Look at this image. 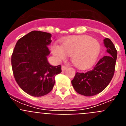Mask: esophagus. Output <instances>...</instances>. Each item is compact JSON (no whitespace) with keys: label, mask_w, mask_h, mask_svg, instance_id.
<instances>
[{"label":"esophagus","mask_w":126,"mask_h":126,"mask_svg":"<svg viewBox=\"0 0 126 126\" xmlns=\"http://www.w3.org/2000/svg\"><path fill=\"white\" fill-rule=\"evenodd\" d=\"M61 69H62V71H65V70L67 69V67L64 66V65H62V67H61Z\"/></svg>","instance_id":"34e87169"}]
</instances>
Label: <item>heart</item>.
I'll return each mask as SVG.
<instances>
[{"label": "heart", "mask_w": 126, "mask_h": 126, "mask_svg": "<svg viewBox=\"0 0 126 126\" xmlns=\"http://www.w3.org/2000/svg\"><path fill=\"white\" fill-rule=\"evenodd\" d=\"M51 50L57 61L65 59L67 55H71L73 64L78 68L84 69L97 59L101 45L98 41L90 36H72L62 39L61 45L53 44Z\"/></svg>", "instance_id": "obj_1"}]
</instances>
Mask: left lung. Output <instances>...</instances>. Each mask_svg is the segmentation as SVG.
Listing matches in <instances>:
<instances>
[{
  "mask_svg": "<svg viewBox=\"0 0 126 126\" xmlns=\"http://www.w3.org/2000/svg\"><path fill=\"white\" fill-rule=\"evenodd\" d=\"M103 43L107 56L100 59L92 70L77 73L71 81L73 88L79 94L86 96L96 95L105 90L113 78L117 52L110 39L105 38Z\"/></svg>",
  "mask_w": 126,
  "mask_h": 126,
  "instance_id": "8db88e82",
  "label": "left lung"
}]
</instances>
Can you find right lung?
<instances>
[{"instance_id":"1","label":"right lung","mask_w":126,"mask_h":126,"mask_svg":"<svg viewBox=\"0 0 126 126\" xmlns=\"http://www.w3.org/2000/svg\"><path fill=\"white\" fill-rule=\"evenodd\" d=\"M49 33L33 31L17 42L11 57L13 74L19 87L30 95L42 96L52 91L61 65L49 64Z\"/></svg>"}]
</instances>
